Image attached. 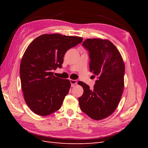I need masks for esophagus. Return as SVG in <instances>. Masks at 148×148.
I'll use <instances>...</instances> for the list:
<instances>
[{"label": "esophagus", "instance_id": "obj_1", "mask_svg": "<svg viewBox=\"0 0 148 148\" xmlns=\"http://www.w3.org/2000/svg\"><path fill=\"white\" fill-rule=\"evenodd\" d=\"M70 82L71 83V87H73L75 85H76L77 84V80L75 79H70Z\"/></svg>", "mask_w": 148, "mask_h": 148}]
</instances>
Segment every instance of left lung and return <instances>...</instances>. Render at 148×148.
<instances>
[{
    "label": "left lung",
    "mask_w": 148,
    "mask_h": 148,
    "mask_svg": "<svg viewBox=\"0 0 148 148\" xmlns=\"http://www.w3.org/2000/svg\"><path fill=\"white\" fill-rule=\"evenodd\" d=\"M82 46L89 52V70L97 77L92 89L86 83L78 98L81 110L89 117L99 120L112 114L117 108L124 88L125 65L119 51L109 40L87 39Z\"/></svg>",
    "instance_id": "obj_1"
}]
</instances>
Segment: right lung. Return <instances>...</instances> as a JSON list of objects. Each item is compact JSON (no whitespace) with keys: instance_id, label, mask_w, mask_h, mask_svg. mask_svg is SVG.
Listing matches in <instances>:
<instances>
[{"instance_id":"obj_1","label":"right lung","mask_w":148,"mask_h":148,"mask_svg":"<svg viewBox=\"0 0 148 148\" xmlns=\"http://www.w3.org/2000/svg\"><path fill=\"white\" fill-rule=\"evenodd\" d=\"M83 41L78 36L42 34L30 43L20 64L22 91L26 104L37 115L46 116L59 110L71 83L53 76L62 68L66 52Z\"/></svg>"}]
</instances>
